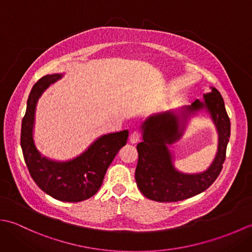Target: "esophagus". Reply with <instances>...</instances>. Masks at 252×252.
<instances>
[{"mask_svg": "<svg viewBox=\"0 0 252 252\" xmlns=\"http://www.w3.org/2000/svg\"><path fill=\"white\" fill-rule=\"evenodd\" d=\"M140 138H141L140 131H133L130 135V143L135 144L140 141Z\"/></svg>", "mask_w": 252, "mask_h": 252, "instance_id": "obj_1", "label": "esophagus"}]
</instances>
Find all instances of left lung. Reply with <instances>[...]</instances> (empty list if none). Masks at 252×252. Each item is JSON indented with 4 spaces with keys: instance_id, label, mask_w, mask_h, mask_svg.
<instances>
[{
    "instance_id": "obj_1",
    "label": "left lung",
    "mask_w": 252,
    "mask_h": 252,
    "mask_svg": "<svg viewBox=\"0 0 252 252\" xmlns=\"http://www.w3.org/2000/svg\"><path fill=\"white\" fill-rule=\"evenodd\" d=\"M207 108L219 132V147L216 159L207 171L199 174H183L176 171L171 161L167 144L179 140V117L172 112L152 116L143 125V142L137 144L138 161L135 180L142 194L159 202L181 201L200 194L212 185L221 173L226 158V147L231 135V121L223 97L215 88L205 94V101L196 99L185 112Z\"/></svg>"
}]
</instances>
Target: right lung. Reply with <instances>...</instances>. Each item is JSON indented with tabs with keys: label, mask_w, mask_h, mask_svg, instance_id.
Wrapping results in <instances>:
<instances>
[{
	"label": "right lung",
	"mask_w": 252,
	"mask_h": 252,
	"mask_svg": "<svg viewBox=\"0 0 252 252\" xmlns=\"http://www.w3.org/2000/svg\"><path fill=\"white\" fill-rule=\"evenodd\" d=\"M62 74H47L33 87L27 101L21 122L20 144L31 178L46 194L55 199L78 202L95 195L103 183L106 171L119 149L126 144V130L99 137L81 156L68 162H55L42 157L32 137L36 101L42 92Z\"/></svg>",
	"instance_id": "1"
}]
</instances>
